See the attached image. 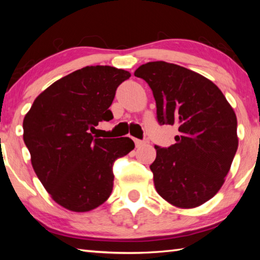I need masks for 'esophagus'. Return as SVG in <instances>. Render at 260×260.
I'll return each mask as SVG.
<instances>
[{
    "label": "esophagus",
    "mask_w": 260,
    "mask_h": 260,
    "mask_svg": "<svg viewBox=\"0 0 260 260\" xmlns=\"http://www.w3.org/2000/svg\"><path fill=\"white\" fill-rule=\"evenodd\" d=\"M134 142H135V147L136 148L143 147L144 144H146V142H144V141H141V140H138V139H134Z\"/></svg>",
    "instance_id": "esophagus-1"
}]
</instances>
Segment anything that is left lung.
<instances>
[{
    "label": "left lung",
    "instance_id": "1",
    "mask_svg": "<svg viewBox=\"0 0 260 260\" xmlns=\"http://www.w3.org/2000/svg\"><path fill=\"white\" fill-rule=\"evenodd\" d=\"M134 76L150 86L158 122L179 131L173 146L155 147L157 192L179 209L204 204L222 187L239 147L234 110L212 81L180 65L149 61Z\"/></svg>",
    "mask_w": 260,
    "mask_h": 260
}]
</instances>
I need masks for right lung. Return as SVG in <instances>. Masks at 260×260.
Masks as SVG:
<instances>
[{"label": "right lung", "mask_w": 260, "mask_h": 260, "mask_svg": "<svg viewBox=\"0 0 260 260\" xmlns=\"http://www.w3.org/2000/svg\"><path fill=\"white\" fill-rule=\"evenodd\" d=\"M131 77L125 70L96 65L77 70L43 90L23 121L24 142L39 180L57 204L87 212L112 192V165L134 149L129 138L93 135L117 87Z\"/></svg>", "instance_id": "1"}]
</instances>
